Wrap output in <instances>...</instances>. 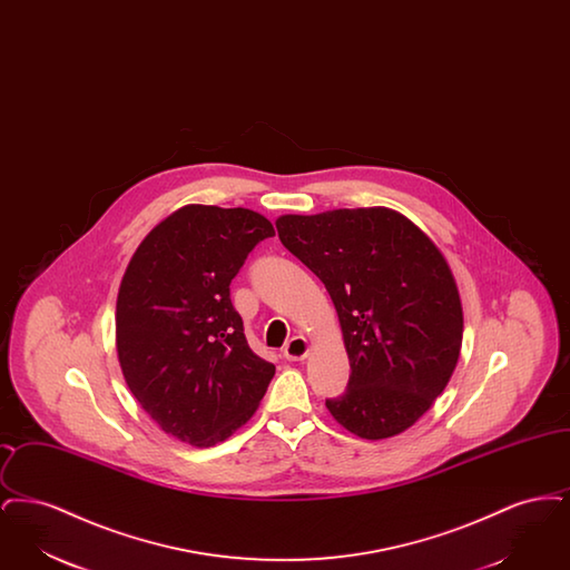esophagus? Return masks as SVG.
Returning a JSON list of instances; mask_svg holds the SVG:
<instances>
[{
    "mask_svg": "<svg viewBox=\"0 0 570 570\" xmlns=\"http://www.w3.org/2000/svg\"><path fill=\"white\" fill-rule=\"evenodd\" d=\"M307 351H309L307 340L297 335V337H293V340L284 346V356H286L288 361H301V358L307 356Z\"/></svg>",
    "mask_w": 570,
    "mask_h": 570,
    "instance_id": "esophagus-1",
    "label": "esophagus"
}]
</instances>
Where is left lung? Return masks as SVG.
<instances>
[{
  "mask_svg": "<svg viewBox=\"0 0 570 570\" xmlns=\"http://www.w3.org/2000/svg\"><path fill=\"white\" fill-rule=\"evenodd\" d=\"M275 226L340 316L353 374L342 395L326 400L328 412L365 440L404 432L432 407L460 358V293L444 256L384 207L282 216Z\"/></svg>",
  "mask_w": 570,
  "mask_h": 570,
  "instance_id": "1",
  "label": "left lung"
}]
</instances>
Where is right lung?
Here are the masks:
<instances>
[{"label": "right lung", "mask_w": 570, "mask_h": 570, "mask_svg": "<svg viewBox=\"0 0 570 570\" xmlns=\"http://www.w3.org/2000/svg\"><path fill=\"white\" fill-rule=\"evenodd\" d=\"M275 235L249 209L188 205L158 224L117 295L124 379L166 434L214 446L254 414L275 365L252 353L230 282L247 254Z\"/></svg>", "instance_id": "1"}]
</instances>
